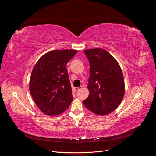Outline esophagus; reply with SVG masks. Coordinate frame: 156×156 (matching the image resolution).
Segmentation results:
<instances>
[{
  "instance_id": "1",
  "label": "esophagus",
  "mask_w": 156,
  "mask_h": 156,
  "mask_svg": "<svg viewBox=\"0 0 156 156\" xmlns=\"http://www.w3.org/2000/svg\"><path fill=\"white\" fill-rule=\"evenodd\" d=\"M82 88V87H77V88H75V91H79V90H81Z\"/></svg>"
}]
</instances>
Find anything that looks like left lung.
<instances>
[{
    "mask_svg": "<svg viewBox=\"0 0 156 156\" xmlns=\"http://www.w3.org/2000/svg\"><path fill=\"white\" fill-rule=\"evenodd\" d=\"M90 63L89 96L83 104L96 115H108L119 106L125 84L120 65L103 49L84 51Z\"/></svg>",
    "mask_w": 156,
    "mask_h": 156,
    "instance_id": "8db88e82",
    "label": "left lung"
}]
</instances>
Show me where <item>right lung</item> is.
<instances>
[{"label":"right lung","instance_id":"right-lung-1","mask_svg":"<svg viewBox=\"0 0 156 156\" xmlns=\"http://www.w3.org/2000/svg\"><path fill=\"white\" fill-rule=\"evenodd\" d=\"M77 50H54L44 55L33 68L29 88L40 109L48 116L63 112L73 101L66 64Z\"/></svg>","mask_w":156,"mask_h":156}]
</instances>
